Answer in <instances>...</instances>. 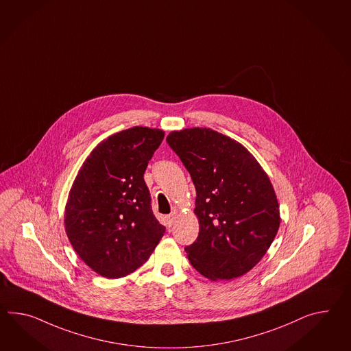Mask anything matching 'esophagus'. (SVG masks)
<instances>
[{"instance_id": "esophagus-1", "label": "esophagus", "mask_w": 351, "mask_h": 351, "mask_svg": "<svg viewBox=\"0 0 351 351\" xmlns=\"http://www.w3.org/2000/svg\"><path fill=\"white\" fill-rule=\"evenodd\" d=\"M176 215H178V214L175 213V212H172L171 214L166 215V223H167L169 227H171L172 224L176 221Z\"/></svg>"}]
</instances>
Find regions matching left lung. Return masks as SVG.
<instances>
[{"instance_id": "1", "label": "left lung", "mask_w": 351, "mask_h": 351, "mask_svg": "<svg viewBox=\"0 0 351 351\" xmlns=\"http://www.w3.org/2000/svg\"><path fill=\"white\" fill-rule=\"evenodd\" d=\"M197 190L199 234L185 247L191 265L210 280L250 271L265 255L280 224L273 185L239 142L209 128L167 138Z\"/></svg>"}]
</instances>
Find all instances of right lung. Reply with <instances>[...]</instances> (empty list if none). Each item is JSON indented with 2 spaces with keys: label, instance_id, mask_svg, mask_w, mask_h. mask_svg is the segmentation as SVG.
I'll list each match as a JSON object with an SVG mask.
<instances>
[{
  "label": "right lung",
  "instance_id": "1",
  "mask_svg": "<svg viewBox=\"0 0 351 351\" xmlns=\"http://www.w3.org/2000/svg\"><path fill=\"white\" fill-rule=\"evenodd\" d=\"M160 129L133 127L103 141L69 190L64 226L78 256L109 279L143 265L166 228L156 219L147 165L162 142Z\"/></svg>",
  "mask_w": 351,
  "mask_h": 351
}]
</instances>
